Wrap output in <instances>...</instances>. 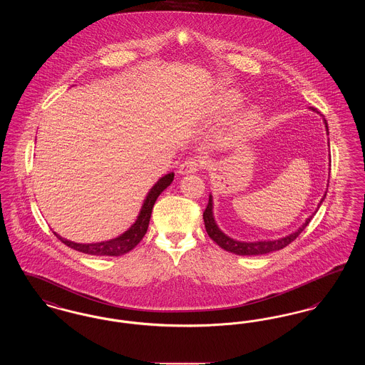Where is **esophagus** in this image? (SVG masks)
<instances>
[{
  "label": "esophagus",
  "mask_w": 365,
  "mask_h": 365,
  "mask_svg": "<svg viewBox=\"0 0 365 365\" xmlns=\"http://www.w3.org/2000/svg\"><path fill=\"white\" fill-rule=\"evenodd\" d=\"M202 167V161L200 157H189L186 158L180 167H179V174L186 175L197 173Z\"/></svg>",
  "instance_id": "34e87169"
}]
</instances>
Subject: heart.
<instances>
[{
  "label": "heart",
  "instance_id": "b5f03b06",
  "mask_svg": "<svg viewBox=\"0 0 365 365\" xmlns=\"http://www.w3.org/2000/svg\"><path fill=\"white\" fill-rule=\"evenodd\" d=\"M237 104V100L235 98H231L226 104V109H232ZM260 123V115L257 110L252 109V110H247L241 119L240 122V131L242 134H250Z\"/></svg>",
  "mask_w": 365,
  "mask_h": 365
}]
</instances>
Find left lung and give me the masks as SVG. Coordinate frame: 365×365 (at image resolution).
<instances>
[{"label":"left lung","mask_w":365,"mask_h":365,"mask_svg":"<svg viewBox=\"0 0 365 365\" xmlns=\"http://www.w3.org/2000/svg\"><path fill=\"white\" fill-rule=\"evenodd\" d=\"M311 109L314 110V112H317L316 108L311 106ZM324 124H326L327 134H329V125H327L326 120H324ZM324 198H326V194H324V197L322 198L319 207L322 205V202L324 201ZM319 207H317V208H319ZM212 208H213L212 195H209L208 205H207V208L204 210V223H205V230H207L209 237L212 238V241H215V242L217 243L222 249H225L227 252H231V253H234V255H240V256H257V255H265V253L275 252V250L286 247L287 245H290V243L294 241L295 238L304 231L305 227L309 225V222L312 220L313 215L317 212V210H316L314 213H312V215L307 219V222H305L302 226L299 227L295 232L287 235V237H284V238H279V240H275V241L241 242V241H235V240L227 237L226 234L217 227L216 222H215V217H213Z\"/></svg>","instance_id":"8db88e82"}]
</instances>
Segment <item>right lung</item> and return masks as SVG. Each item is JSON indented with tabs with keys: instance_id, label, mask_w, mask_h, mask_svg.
I'll return each mask as SVG.
<instances>
[{
	"instance_id": "add662e5",
	"label": "right lung",
	"mask_w": 365,
	"mask_h": 365,
	"mask_svg": "<svg viewBox=\"0 0 365 365\" xmlns=\"http://www.w3.org/2000/svg\"><path fill=\"white\" fill-rule=\"evenodd\" d=\"M173 180H174V173H170V174L163 176L161 179H158V182L146 195V200L142 205L135 223L118 238H113V240L105 241V242L76 243L71 242L66 238H61L56 232H54V235L71 249L86 253V255H91V256H122L124 253H128L145 237L148 227H149V222H150L152 209L156 202L157 197L161 194V191L165 190L173 183Z\"/></svg>"
}]
</instances>
